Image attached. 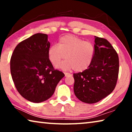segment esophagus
Returning a JSON list of instances; mask_svg holds the SVG:
<instances>
[{
	"mask_svg": "<svg viewBox=\"0 0 132 132\" xmlns=\"http://www.w3.org/2000/svg\"><path fill=\"white\" fill-rule=\"evenodd\" d=\"M64 75H65V77H68L70 76H71V74H69L68 73H64Z\"/></svg>",
	"mask_w": 132,
	"mask_h": 132,
	"instance_id": "34e87169",
	"label": "esophagus"
}]
</instances>
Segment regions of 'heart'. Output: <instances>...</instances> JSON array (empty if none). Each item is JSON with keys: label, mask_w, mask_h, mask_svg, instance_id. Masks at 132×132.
Here are the masks:
<instances>
[{"label": "heart", "mask_w": 132, "mask_h": 132, "mask_svg": "<svg viewBox=\"0 0 132 132\" xmlns=\"http://www.w3.org/2000/svg\"><path fill=\"white\" fill-rule=\"evenodd\" d=\"M48 55L54 66H57L65 58L66 61L60 64L58 68L65 70L73 69L76 72H81L91 64L94 55V47L91 42L69 34L60 38L57 45L51 46Z\"/></svg>", "instance_id": "b5f03b06"}]
</instances>
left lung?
Here are the masks:
<instances>
[{
  "mask_svg": "<svg viewBox=\"0 0 132 132\" xmlns=\"http://www.w3.org/2000/svg\"><path fill=\"white\" fill-rule=\"evenodd\" d=\"M94 55L86 70L73 74L76 97L87 104L96 103L112 92L119 73L118 53L106 39L94 36Z\"/></svg>",
  "mask_w": 132,
  "mask_h": 132,
  "instance_id": "obj_1",
  "label": "left lung"
}]
</instances>
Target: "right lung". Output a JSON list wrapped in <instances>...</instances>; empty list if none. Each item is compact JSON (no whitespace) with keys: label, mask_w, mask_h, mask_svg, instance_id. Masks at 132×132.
I'll return each instance as SVG.
<instances>
[{"label":"right lung","mask_w":132,"mask_h":132,"mask_svg":"<svg viewBox=\"0 0 132 132\" xmlns=\"http://www.w3.org/2000/svg\"><path fill=\"white\" fill-rule=\"evenodd\" d=\"M48 35L37 33L15 48L10 71L17 91L28 101L39 103L52 97L64 75L54 70L48 57Z\"/></svg>","instance_id":"right-lung-1"}]
</instances>
